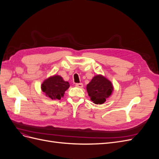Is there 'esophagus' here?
I'll list each match as a JSON object with an SVG mask.
<instances>
[{"label":"esophagus","mask_w":159,"mask_h":159,"mask_svg":"<svg viewBox=\"0 0 159 159\" xmlns=\"http://www.w3.org/2000/svg\"><path fill=\"white\" fill-rule=\"evenodd\" d=\"M75 86H76V87L79 88H83V86H84V85H83V84H81V83H80V84H75Z\"/></svg>","instance_id":"obj_1"}]
</instances>
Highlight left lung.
I'll list each match as a JSON object with an SVG mask.
<instances>
[{
  "mask_svg": "<svg viewBox=\"0 0 159 159\" xmlns=\"http://www.w3.org/2000/svg\"><path fill=\"white\" fill-rule=\"evenodd\" d=\"M88 93L95 104L102 105L111 95L113 85L111 81L102 75H95L87 85Z\"/></svg>",
  "mask_w": 159,
  "mask_h": 159,
  "instance_id": "left-lung-1",
  "label": "left lung"
}]
</instances>
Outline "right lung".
I'll return each mask as SVG.
<instances>
[{"label": "right lung", "mask_w": 159, "mask_h": 159, "mask_svg": "<svg viewBox=\"0 0 159 159\" xmlns=\"http://www.w3.org/2000/svg\"><path fill=\"white\" fill-rule=\"evenodd\" d=\"M69 88L68 81H64L62 77L58 75L49 77L41 85L42 91L52 99H60L63 98L65 91Z\"/></svg>", "instance_id": "obj_1"}]
</instances>
